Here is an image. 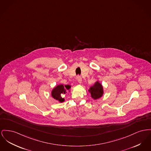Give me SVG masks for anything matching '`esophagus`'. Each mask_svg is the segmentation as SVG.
I'll return each instance as SVG.
<instances>
[{"label": "esophagus", "instance_id": "esophagus-1", "mask_svg": "<svg viewBox=\"0 0 151 151\" xmlns=\"http://www.w3.org/2000/svg\"><path fill=\"white\" fill-rule=\"evenodd\" d=\"M77 80H78V81L79 83H81L82 79H81V77L80 76H78V77H77Z\"/></svg>", "mask_w": 151, "mask_h": 151}]
</instances>
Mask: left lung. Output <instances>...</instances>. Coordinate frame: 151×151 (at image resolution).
I'll return each mask as SVG.
<instances>
[{
	"instance_id": "1",
	"label": "left lung",
	"mask_w": 151,
	"mask_h": 151,
	"mask_svg": "<svg viewBox=\"0 0 151 151\" xmlns=\"http://www.w3.org/2000/svg\"><path fill=\"white\" fill-rule=\"evenodd\" d=\"M89 91L91 92V97L94 99H97L102 96L103 94V87L100 83L97 81L93 86L91 87Z\"/></svg>"
}]
</instances>
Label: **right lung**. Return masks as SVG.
<instances>
[{
	"mask_svg": "<svg viewBox=\"0 0 151 151\" xmlns=\"http://www.w3.org/2000/svg\"><path fill=\"white\" fill-rule=\"evenodd\" d=\"M70 88L71 86L69 85H65V86L62 84L59 85L53 89L52 91V96L60 102H63L64 101V99L61 96H62L63 94L67 93Z\"/></svg>",
	"mask_w": 151,
	"mask_h": 151,
	"instance_id": "obj_1",
	"label": "right lung"
}]
</instances>
